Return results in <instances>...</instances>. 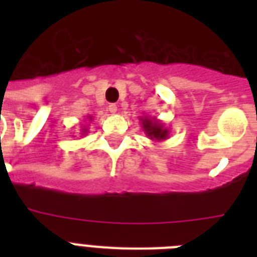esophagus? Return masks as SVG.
<instances>
[{"label": "esophagus", "mask_w": 257, "mask_h": 257, "mask_svg": "<svg viewBox=\"0 0 257 257\" xmlns=\"http://www.w3.org/2000/svg\"><path fill=\"white\" fill-rule=\"evenodd\" d=\"M108 110H109V112H110V113H113V114H114V113L117 112V105H116V104H110V105H109V106H108Z\"/></svg>", "instance_id": "obj_1"}]
</instances>
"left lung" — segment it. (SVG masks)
Here are the masks:
<instances>
[{
  "instance_id": "obj_1",
  "label": "left lung",
  "mask_w": 257,
  "mask_h": 257,
  "mask_svg": "<svg viewBox=\"0 0 257 257\" xmlns=\"http://www.w3.org/2000/svg\"><path fill=\"white\" fill-rule=\"evenodd\" d=\"M141 128L145 132L147 137L152 141L160 143V141L167 140L169 137V129L165 126L163 121L157 120L156 117L144 116L140 117Z\"/></svg>"
}]
</instances>
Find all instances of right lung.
<instances>
[{"label":"right lung","mask_w":257,"mask_h":257,"mask_svg":"<svg viewBox=\"0 0 257 257\" xmlns=\"http://www.w3.org/2000/svg\"><path fill=\"white\" fill-rule=\"evenodd\" d=\"M86 118H88V121H92V120H93V117H92V116H88V117H86ZM85 121H86V120H85ZM86 126H88V125L81 124V129H80V131H81V135H82V136H85L86 133H88V128H86Z\"/></svg>","instance_id":"1"}]
</instances>
